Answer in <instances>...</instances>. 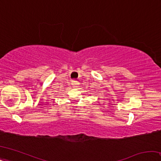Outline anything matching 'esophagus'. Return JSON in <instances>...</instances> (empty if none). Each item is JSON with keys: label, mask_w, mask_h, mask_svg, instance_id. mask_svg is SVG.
Here are the masks:
<instances>
[{"label": "esophagus", "mask_w": 161, "mask_h": 161, "mask_svg": "<svg viewBox=\"0 0 161 161\" xmlns=\"http://www.w3.org/2000/svg\"><path fill=\"white\" fill-rule=\"evenodd\" d=\"M72 86L74 88H78L79 86H80V82H78V81H74V82H72Z\"/></svg>", "instance_id": "obj_1"}]
</instances>
